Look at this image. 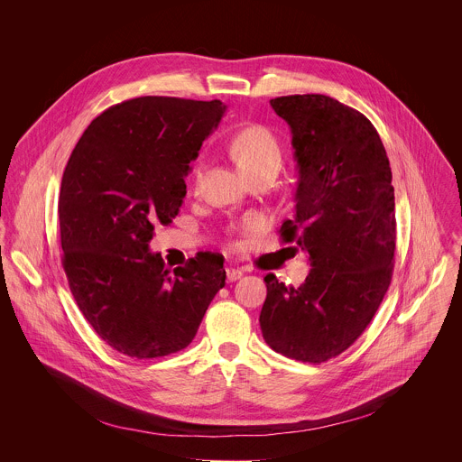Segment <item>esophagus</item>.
<instances>
[{
	"instance_id": "1",
	"label": "esophagus",
	"mask_w": 462,
	"mask_h": 462,
	"mask_svg": "<svg viewBox=\"0 0 462 462\" xmlns=\"http://www.w3.org/2000/svg\"><path fill=\"white\" fill-rule=\"evenodd\" d=\"M242 275H244V272H242L240 268H226V277H227V282L238 281Z\"/></svg>"
}]
</instances>
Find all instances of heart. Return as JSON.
<instances>
[{"instance_id":"1","label":"heart","mask_w":462,"mask_h":462,"mask_svg":"<svg viewBox=\"0 0 462 462\" xmlns=\"http://www.w3.org/2000/svg\"><path fill=\"white\" fill-rule=\"evenodd\" d=\"M231 154L247 180L277 172L282 163V149L277 136L264 126H249L236 133L231 142ZM202 162L194 169V181L200 178Z\"/></svg>"}]
</instances>
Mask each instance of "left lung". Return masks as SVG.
I'll return each instance as SVG.
<instances>
[{"label": "left lung", "mask_w": 462, "mask_h": 462, "mask_svg": "<svg viewBox=\"0 0 462 462\" xmlns=\"http://www.w3.org/2000/svg\"><path fill=\"white\" fill-rule=\"evenodd\" d=\"M291 132L299 169L295 215L281 227L311 270L299 286L264 277L260 326L275 352L324 363L372 322L393 272L395 190L386 149L357 110L324 94L270 99Z\"/></svg>", "instance_id": "left-lung-1"}]
</instances>
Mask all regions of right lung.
Segmentation results:
<instances>
[{"label":"right lung","instance_id":"add662e5","mask_svg":"<svg viewBox=\"0 0 462 462\" xmlns=\"http://www.w3.org/2000/svg\"><path fill=\"white\" fill-rule=\"evenodd\" d=\"M226 105L145 96L96 117L67 162L59 199L70 293L101 339L136 359L189 346L226 284L224 258L199 253L169 273L149 251L156 224H171L185 176Z\"/></svg>","mask_w":462,"mask_h":462}]
</instances>
